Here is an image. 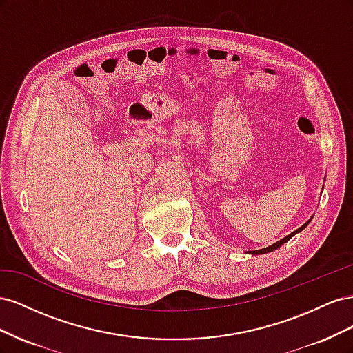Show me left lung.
Returning <instances> with one entry per match:
<instances>
[{
    "label": "left lung",
    "mask_w": 353,
    "mask_h": 353,
    "mask_svg": "<svg viewBox=\"0 0 353 353\" xmlns=\"http://www.w3.org/2000/svg\"><path fill=\"white\" fill-rule=\"evenodd\" d=\"M309 222H311V219H309L306 223H303V225L301 227V228H299V230H296L294 232H292V234H288V236L287 237H284L283 240H280V241H276V243H274V244H271V245H268V248H265V249H261V250H252L250 253L252 254H262V253H268V252H272V250H275V249H279V248H281V245L284 244V243H287L288 240H290L293 236H294V234L296 232H299V231H302L306 225H307V223Z\"/></svg>",
    "instance_id": "8db88e82"
}]
</instances>
